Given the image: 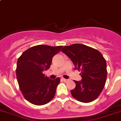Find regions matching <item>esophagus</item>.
I'll return each mask as SVG.
<instances>
[{
  "mask_svg": "<svg viewBox=\"0 0 121 121\" xmlns=\"http://www.w3.org/2000/svg\"><path fill=\"white\" fill-rule=\"evenodd\" d=\"M62 80L64 81H65V82H67V81H68V79H65V78H62Z\"/></svg>",
  "mask_w": 121,
  "mask_h": 121,
  "instance_id": "34e87169",
  "label": "esophagus"
}]
</instances>
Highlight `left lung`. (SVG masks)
I'll return each mask as SVG.
<instances>
[{"mask_svg": "<svg viewBox=\"0 0 121 121\" xmlns=\"http://www.w3.org/2000/svg\"><path fill=\"white\" fill-rule=\"evenodd\" d=\"M61 51L71 59L75 69L81 71L82 80L74 81L76 86L71 91L72 96L83 103L96 100L106 81V62L103 55L97 50L81 44L65 46Z\"/></svg>", "mask_w": 121, "mask_h": 121, "instance_id": "left-lung-1", "label": "left lung"}]
</instances>
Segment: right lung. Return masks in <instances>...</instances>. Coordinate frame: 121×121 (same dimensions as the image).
Returning <instances> with one entry per match:
<instances>
[{
  "label": "right lung",
  "mask_w": 121,
  "mask_h": 121,
  "mask_svg": "<svg viewBox=\"0 0 121 121\" xmlns=\"http://www.w3.org/2000/svg\"><path fill=\"white\" fill-rule=\"evenodd\" d=\"M62 48L37 45L22 53L17 64V81L25 99L35 105H43L54 97L60 78L51 80L43 73L49 69L52 58Z\"/></svg>",
  "instance_id": "right-lung-1"
}]
</instances>
